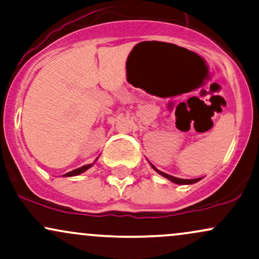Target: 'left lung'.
Listing matches in <instances>:
<instances>
[{"instance_id":"8db88e82","label":"left lung","mask_w":259,"mask_h":259,"mask_svg":"<svg viewBox=\"0 0 259 259\" xmlns=\"http://www.w3.org/2000/svg\"><path fill=\"white\" fill-rule=\"evenodd\" d=\"M151 167H153V168H154L155 171H156L157 173H159V175L163 176V177L167 178V179H169V181L173 182V183H176V184H194V183H196V182H199L200 179H201V178H195V179H181V178L173 177V176H169V175H167V173H163V172L159 171V169L155 168V166H153V165H151Z\"/></svg>"}]
</instances>
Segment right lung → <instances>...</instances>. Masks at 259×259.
<instances>
[{"label":"right lung","mask_w":259,"mask_h":259,"mask_svg":"<svg viewBox=\"0 0 259 259\" xmlns=\"http://www.w3.org/2000/svg\"><path fill=\"white\" fill-rule=\"evenodd\" d=\"M92 165H93V163H90V165H84V166L80 167V168H76V169H74V171L65 173V175H64V176H65V177H72V176L81 175V173H83L84 171H87V169L90 168V167H92Z\"/></svg>","instance_id":"right-lung-1"}]
</instances>
